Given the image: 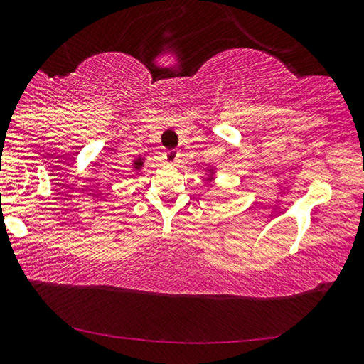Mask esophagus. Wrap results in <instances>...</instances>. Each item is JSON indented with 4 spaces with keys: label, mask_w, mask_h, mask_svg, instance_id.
<instances>
[{
    "label": "esophagus",
    "mask_w": 364,
    "mask_h": 364,
    "mask_svg": "<svg viewBox=\"0 0 364 364\" xmlns=\"http://www.w3.org/2000/svg\"><path fill=\"white\" fill-rule=\"evenodd\" d=\"M178 156H181V151L176 150V149H171V150H166L164 151V159L168 163H171V164L176 163L177 159H178Z\"/></svg>",
    "instance_id": "1"
}]
</instances>
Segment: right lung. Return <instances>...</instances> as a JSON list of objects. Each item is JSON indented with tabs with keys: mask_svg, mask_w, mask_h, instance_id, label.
<instances>
[{
	"mask_svg": "<svg viewBox=\"0 0 364 364\" xmlns=\"http://www.w3.org/2000/svg\"><path fill=\"white\" fill-rule=\"evenodd\" d=\"M136 166H140V163H136Z\"/></svg>",
	"mask_w": 364,
	"mask_h": 364,
	"instance_id": "obj_1",
	"label": "right lung"
}]
</instances>
